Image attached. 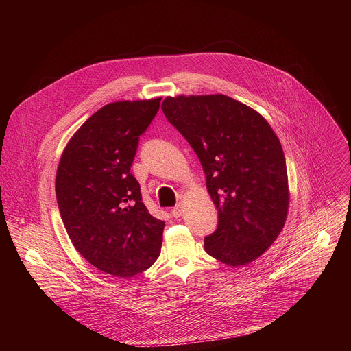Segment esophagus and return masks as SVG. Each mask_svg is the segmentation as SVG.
Here are the masks:
<instances>
[{"instance_id": "esophagus-1", "label": "esophagus", "mask_w": 351, "mask_h": 351, "mask_svg": "<svg viewBox=\"0 0 351 351\" xmlns=\"http://www.w3.org/2000/svg\"><path fill=\"white\" fill-rule=\"evenodd\" d=\"M182 214H183V207L182 206H176V207L172 208V217L179 218V217H182Z\"/></svg>"}]
</instances>
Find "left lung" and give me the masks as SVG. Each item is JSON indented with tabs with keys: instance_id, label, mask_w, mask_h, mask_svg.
I'll use <instances>...</instances> for the list:
<instances>
[{
	"instance_id": "1",
	"label": "left lung",
	"mask_w": 351,
	"mask_h": 351,
	"mask_svg": "<svg viewBox=\"0 0 351 351\" xmlns=\"http://www.w3.org/2000/svg\"><path fill=\"white\" fill-rule=\"evenodd\" d=\"M161 108L202 162L218 210L206 252L230 267L257 260L279 236L289 208L278 136L257 111L223 94L167 97Z\"/></svg>"
}]
</instances>
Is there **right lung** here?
<instances>
[{
    "instance_id": "add662e5",
    "label": "right lung",
    "mask_w": 351,
    "mask_h": 351,
    "mask_svg": "<svg viewBox=\"0 0 351 351\" xmlns=\"http://www.w3.org/2000/svg\"><path fill=\"white\" fill-rule=\"evenodd\" d=\"M161 97L111 103L93 114L66 144L56 179L65 229L97 269L132 278L160 256L165 222L145 208L130 173L138 138Z\"/></svg>"
}]
</instances>
